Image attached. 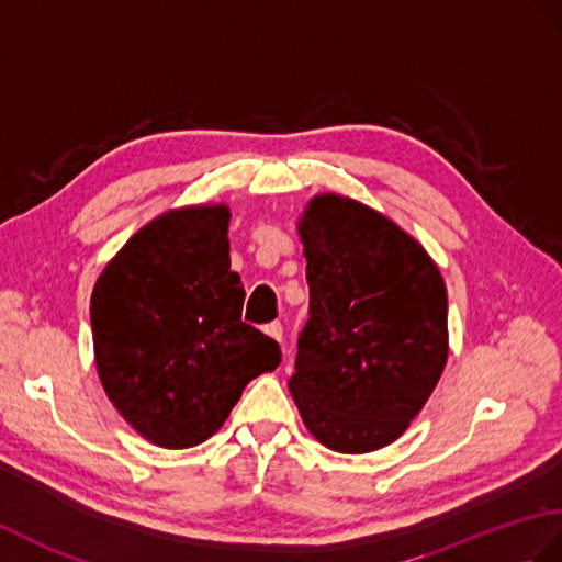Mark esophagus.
Instances as JSON below:
<instances>
[{
	"mask_svg": "<svg viewBox=\"0 0 562 562\" xmlns=\"http://www.w3.org/2000/svg\"><path fill=\"white\" fill-rule=\"evenodd\" d=\"M263 333H266L268 337H272V340H276V342H282V325H280L278 321L263 325Z\"/></svg>",
	"mask_w": 562,
	"mask_h": 562,
	"instance_id": "obj_1",
	"label": "esophagus"
}]
</instances>
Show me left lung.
I'll use <instances>...</instances> for the list:
<instances>
[{
  "mask_svg": "<svg viewBox=\"0 0 562 562\" xmlns=\"http://www.w3.org/2000/svg\"><path fill=\"white\" fill-rule=\"evenodd\" d=\"M311 292L290 393L311 436L345 454L395 442L448 363V290L393 220L318 193L296 222Z\"/></svg>",
  "mask_w": 562,
  "mask_h": 562,
  "instance_id": "left-lung-1",
  "label": "left lung"
}]
</instances>
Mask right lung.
<instances>
[{
    "mask_svg": "<svg viewBox=\"0 0 562 562\" xmlns=\"http://www.w3.org/2000/svg\"><path fill=\"white\" fill-rule=\"evenodd\" d=\"M229 217L225 203L158 215L102 268L90 296L104 393L138 436L167 450L217 434L244 387L282 357L241 323Z\"/></svg>",
    "mask_w": 562,
    "mask_h": 562,
    "instance_id": "add662e5",
    "label": "right lung"
}]
</instances>
